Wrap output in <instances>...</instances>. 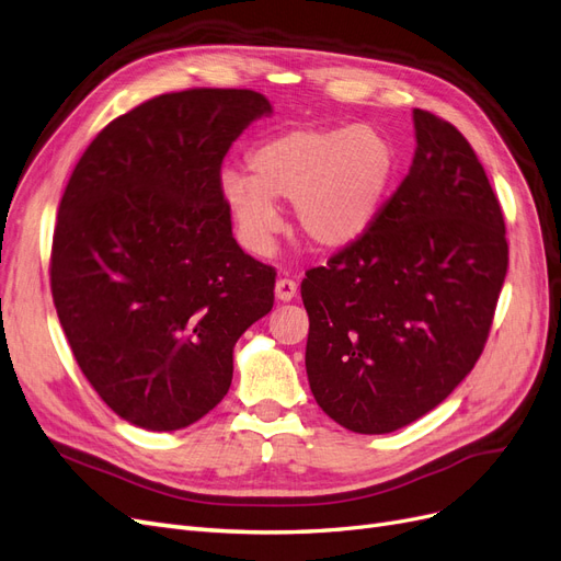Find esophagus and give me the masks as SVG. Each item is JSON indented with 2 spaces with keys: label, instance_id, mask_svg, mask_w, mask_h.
Returning <instances> with one entry per match:
<instances>
[{
  "label": "esophagus",
  "instance_id": "obj_1",
  "mask_svg": "<svg viewBox=\"0 0 561 561\" xmlns=\"http://www.w3.org/2000/svg\"><path fill=\"white\" fill-rule=\"evenodd\" d=\"M296 291H298V284H296L294 279H288V277L277 279V284H275V296H277V300H282V302L294 300Z\"/></svg>",
  "mask_w": 561,
  "mask_h": 561
}]
</instances>
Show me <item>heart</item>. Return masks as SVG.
<instances>
[{
  "label": "heart",
  "mask_w": 561,
  "mask_h": 561,
  "mask_svg": "<svg viewBox=\"0 0 561 561\" xmlns=\"http://www.w3.org/2000/svg\"><path fill=\"white\" fill-rule=\"evenodd\" d=\"M251 174L226 170L221 193L244 244L267 254L282 219L275 203H294L302 238L319 249H345L375 224L401 158L393 139L373 125L294 128L261 141Z\"/></svg>",
  "instance_id": "heart-1"
}]
</instances>
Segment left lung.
Instances as JSON below:
<instances>
[{
	"label": "left lung",
	"instance_id": "1",
	"mask_svg": "<svg viewBox=\"0 0 561 561\" xmlns=\"http://www.w3.org/2000/svg\"><path fill=\"white\" fill-rule=\"evenodd\" d=\"M417 151L370 230L305 273V368L319 408L391 433L443 403L490 337L508 270L499 197L455 125L414 110Z\"/></svg>",
	"mask_w": 561,
	"mask_h": 561
}]
</instances>
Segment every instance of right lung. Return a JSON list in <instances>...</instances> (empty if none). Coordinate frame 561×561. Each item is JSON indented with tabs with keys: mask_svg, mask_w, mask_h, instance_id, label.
I'll use <instances>...</instances> for the list:
<instances>
[{
	"mask_svg": "<svg viewBox=\"0 0 561 561\" xmlns=\"http://www.w3.org/2000/svg\"><path fill=\"white\" fill-rule=\"evenodd\" d=\"M273 112L247 88H191L114 118L58 209L50 294L88 382L118 417L184 428L230 389L232 347L273 310L275 267L240 249L221 162Z\"/></svg>",
	"mask_w": 561,
	"mask_h": 561,
	"instance_id": "add662e5",
	"label": "right lung"
}]
</instances>
